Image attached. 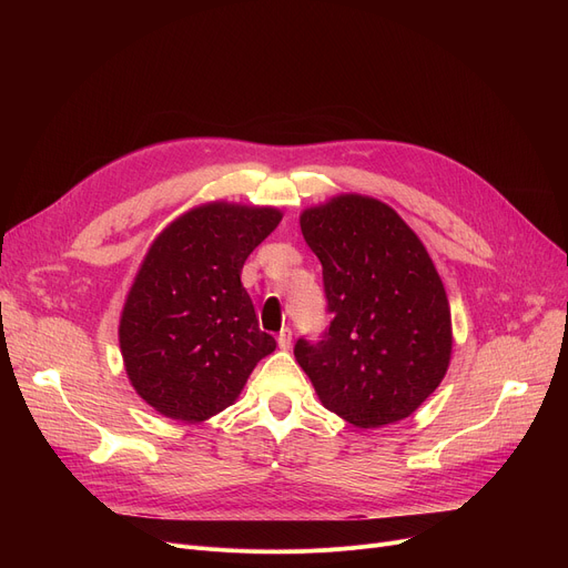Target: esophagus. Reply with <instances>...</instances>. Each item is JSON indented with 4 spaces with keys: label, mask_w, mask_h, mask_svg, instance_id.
Listing matches in <instances>:
<instances>
[{
    "label": "esophagus",
    "mask_w": 568,
    "mask_h": 568,
    "mask_svg": "<svg viewBox=\"0 0 568 568\" xmlns=\"http://www.w3.org/2000/svg\"><path fill=\"white\" fill-rule=\"evenodd\" d=\"M278 347L281 349H290L292 347V329H287V326H285V329L278 334Z\"/></svg>",
    "instance_id": "1"
}]
</instances>
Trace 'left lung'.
Masks as SVG:
<instances>
[{
	"mask_svg": "<svg viewBox=\"0 0 568 568\" xmlns=\"http://www.w3.org/2000/svg\"><path fill=\"white\" fill-rule=\"evenodd\" d=\"M322 262L326 308L320 343L294 356L320 403L356 428H382L419 409L452 362V308L422 239L389 204L343 193L300 216Z\"/></svg>",
	"mask_w": 568,
	"mask_h": 568,
	"instance_id": "obj_1",
	"label": "left lung"
}]
</instances>
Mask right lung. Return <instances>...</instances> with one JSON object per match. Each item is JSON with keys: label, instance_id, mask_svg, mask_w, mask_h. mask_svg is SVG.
<instances>
[{"label": "right lung", "instance_id": "obj_1", "mask_svg": "<svg viewBox=\"0 0 568 568\" xmlns=\"http://www.w3.org/2000/svg\"><path fill=\"white\" fill-rule=\"evenodd\" d=\"M281 219L276 206L206 202L146 248L119 317V349L138 396L168 419H212L276 349L260 332L242 268Z\"/></svg>", "mask_w": 568, "mask_h": 568}]
</instances>
